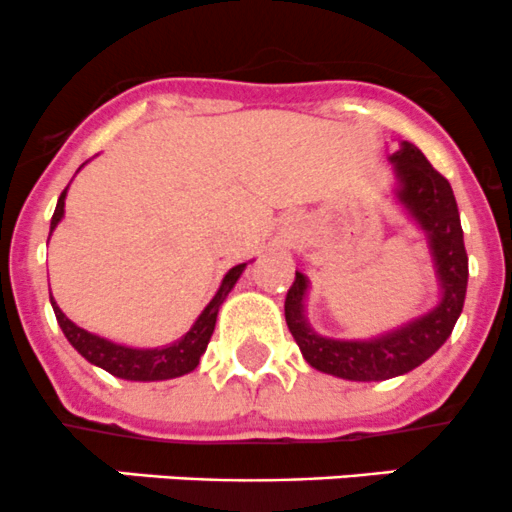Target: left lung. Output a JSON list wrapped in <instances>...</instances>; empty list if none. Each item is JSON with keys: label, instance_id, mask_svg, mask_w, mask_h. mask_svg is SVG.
Listing matches in <instances>:
<instances>
[{"label": "left lung", "instance_id": "left-lung-1", "mask_svg": "<svg viewBox=\"0 0 512 512\" xmlns=\"http://www.w3.org/2000/svg\"><path fill=\"white\" fill-rule=\"evenodd\" d=\"M389 160L394 163L396 173V200L426 232L428 250L441 285V302L431 312L379 337L329 339L309 327L304 314L309 280L302 272H294V282L285 299L289 332L309 366L339 379L384 381L409 374L451 337L466 302L468 255L451 183L409 141L401 143L399 151L391 153Z\"/></svg>", "mask_w": 512, "mask_h": 512}]
</instances>
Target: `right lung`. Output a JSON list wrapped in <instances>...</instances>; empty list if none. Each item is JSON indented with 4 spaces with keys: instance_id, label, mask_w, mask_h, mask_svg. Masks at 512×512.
Instances as JSON below:
<instances>
[{
    "instance_id": "1",
    "label": "right lung",
    "mask_w": 512,
    "mask_h": 512,
    "mask_svg": "<svg viewBox=\"0 0 512 512\" xmlns=\"http://www.w3.org/2000/svg\"><path fill=\"white\" fill-rule=\"evenodd\" d=\"M66 190L61 193L59 203H56L54 218H51V230L49 235L54 232V227L61 223L64 218V198ZM247 267V262L242 265H235L230 272L223 277V285H220L215 297L210 299L208 307L203 309L195 324L190 327L188 334L178 339V342L168 344V347H156V349H133V347H123V344H113L108 339L96 337V334L86 332V329L76 327L59 307H56L54 297H51V307H54L56 322H59L61 332L64 337L69 339L71 347L76 349L86 361H91L94 366H101L106 369L108 374L118 376V379H128V381H165V379H175V376H183L188 371H193L195 366L200 364V356L205 354L208 349L210 337H213L215 322H218V312L220 304L225 302V297L230 294V289L235 287V282L240 280L242 270Z\"/></svg>"
}]
</instances>
